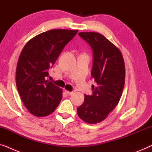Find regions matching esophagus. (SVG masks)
I'll use <instances>...</instances> for the list:
<instances>
[{
    "label": "esophagus",
    "mask_w": 152,
    "mask_h": 152,
    "mask_svg": "<svg viewBox=\"0 0 152 152\" xmlns=\"http://www.w3.org/2000/svg\"><path fill=\"white\" fill-rule=\"evenodd\" d=\"M65 93L68 95H72V93H73V92H72V91H67V90H65Z\"/></svg>",
    "instance_id": "esophagus-1"
}]
</instances>
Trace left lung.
Masks as SVG:
<instances>
[{
  "mask_svg": "<svg viewBox=\"0 0 152 152\" xmlns=\"http://www.w3.org/2000/svg\"><path fill=\"white\" fill-rule=\"evenodd\" d=\"M93 52L91 76L96 86L93 95L84 96L83 104L77 109V115L88 124L99 123L107 118L119 102L125 82V66L121 52L98 32H80Z\"/></svg>",
  "mask_w": 152,
  "mask_h": 152,
  "instance_id": "obj_1",
  "label": "left lung"
}]
</instances>
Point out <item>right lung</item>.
Masks as SVG:
<instances>
[{
  "mask_svg": "<svg viewBox=\"0 0 152 152\" xmlns=\"http://www.w3.org/2000/svg\"><path fill=\"white\" fill-rule=\"evenodd\" d=\"M78 30L55 29L28 41L18 58L16 70L17 90L31 114L45 117L55 111L62 98V89L47 80L66 45Z\"/></svg>",
  "mask_w": 152,
  "mask_h": 152,
  "instance_id": "right-lung-1",
  "label": "right lung"
}]
</instances>
